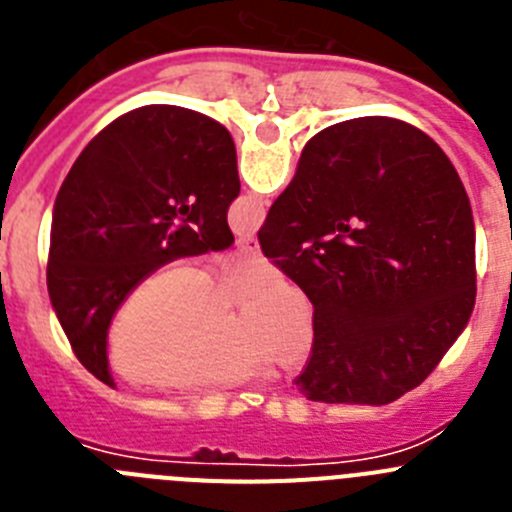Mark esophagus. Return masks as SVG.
I'll return each mask as SVG.
<instances>
[{
	"instance_id": "34e87169",
	"label": "esophagus",
	"mask_w": 512,
	"mask_h": 512,
	"mask_svg": "<svg viewBox=\"0 0 512 512\" xmlns=\"http://www.w3.org/2000/svg\"><path fill=\"white\" fill-rule=\"evenodd\" d=\"M235 246L241 248V251H246V253H259V251H261L259 238H256V235H241V238H238V243H235Z\"/></svg>"
}]
</instances>
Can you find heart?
Returning a JSON list of instances; mask_svg holds the SVG:
<instances>
[{
	"mask_svg": "<svg viewBox=\"0 0 512 512\" xmlns=\"http://www.w3.org/2000/svg\"><path fill=\"white\" fill-rule=\"evenodd\" d=\"M266 261L248 259L207 277L197 261H171L140 279L117 310L107 336L112 372L158 390H207L305 364L315 341L307 297L295 284L274 282L233 318L230 297L264 287Z\"/></svg>",
	"mask_w": 512,
	"mask_h": 512,
	"instance_id": "1",
	"label": "heart"
}]
</instances>
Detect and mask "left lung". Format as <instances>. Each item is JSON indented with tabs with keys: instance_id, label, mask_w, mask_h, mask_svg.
Segmentation results:
<instances>
[{
	"instance_id": "left-lung-1",
	"label": "left lung",
	"mask_w": 512,
	"mask_h": 512,
	"mask_svg": "<svg viewBox=\"0 0 512 512\" xmlns=\"http://www.w3.org/2000/svg\"><path fill=\"white\" fill-rule=\"evenodd\" d=\"M241 194L235 143L202 112L148 104L89 140L53 207L48 295L76 359L115 387L107 330L122 300L161 264L233 243Z\"/></svg>"
}]
</instances>
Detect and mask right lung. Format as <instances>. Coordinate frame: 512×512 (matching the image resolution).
Returning <instances> with one entry per match:
<instances>
[{"mask_svg": "<svg viewBox=\"0 0 512 512\" xmlns=\"http://www.w3.org/2000/svg\"><path fill=\"white\" fill-rule=\"evenodd\" d=\"M307 295V400L387 405L449 351L477 297L472 205L449 156L395 117H356L307 140L259 230Z\"/></svg>", "mask_w": 512, "mask_h": 512, "instance_id": "add662e5", "label": "right lung"}]
</instances>
